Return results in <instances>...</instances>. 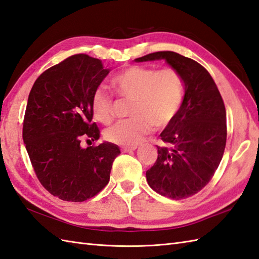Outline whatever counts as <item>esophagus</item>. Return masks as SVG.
<instances>
[{
  "label": "esophagus",
  "mask_w": 259,
  "mask_h": 259,
  "mask_svg": "<svg viewBox=\"0 0 259 259\" xmlns=\"http://www.w3.org/2000/svg\"><path fill=\"white\" fill-rule=\"evenodd\" d=\"M137 147L136 146H132V147H123L122 148V151L124 152V153H130V152H133V151H135Z\"/></svg>",
  "instance_id": "obj_1"
}]
</instances>
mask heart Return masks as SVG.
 I'll list each match as a JSON object with an SVG mask.
<instances>
[{"instance_id": "1", "label": "heart", "mask_w": 259, "mask_h": 259, "mask_svg": "<svg viewBox=\"0 0 259 259\" xmlns=\"http://www.w3.org/2000/svg\"><path fill=\"white\" fill-rule=\"evenodd\" d=\"M112 85L119 96L132 100V118L120 120L105 131V139L122 146H135L152 131L164 128L173 122L180 111L184 96V81L171 67L130 66L115 74ZM93 117L102 124L114 118V101L104 86L96 88L91 95Z\"/></svg>"}]
</instances>
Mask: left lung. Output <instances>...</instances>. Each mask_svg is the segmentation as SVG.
I'll list each match as a JSON object with an SVG mask.
<instances>
[{"instance_id": "obj_1", "label": "left lung", "mask_w": 259, "mask_h": 259, "mask_svg": "<svg viewBox=\"0 0 259 259\" xmlns=\"http://www.w3.org/2000/svg\"><path fill=\"white\" fill-rule=\"evenodd\" d=\"M164 60L181 74L185 95L173 122L160 133L157 159L146 171L148 185L171 199L193 196L220 165L226 146V110L220 91L199 63L175 52H155L135 62Z\"/></svg>"}]
</instances>
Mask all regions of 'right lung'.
Listing matches in <instances>:
<instances>
[{
	"label": "right lung",
	"mask_w": 259,
	"mask_h": 259,
	"mask_svg": "<svg viewBox=\"0 0 259 259\" xmlns=\"http://www.w3.org/2000/svg\"><path fill=\"white\" fill-rule=\"evenodd\" d=\"M110 71L99 59L72 55L43 72L28 95L23 141L39 183L60 199L95 196L107 185L120 154L110 142L81 146L82 139H100L90 102Z\"/></svg>",
	"instance_id": "obj_1"
}]
</instances>
